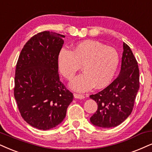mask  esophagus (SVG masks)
Returning a JSON list of instances; mask_svg holds the SVG:
<instances>
[{
  "instance_id": "obj_1",
  "label": "esophagus",
  "mask_w": 152,
  "mask_h": 152,
  "mask_svg": "<svg viewBox=\"0 0 152 152\" xmlns=\"http://www.w3.org/2000/svg\"><path fill=\"white\" fill-rule=\"evenodd\" d=\"M74 97L76 99H84L85 98V96L83 95H80V94H77V93H75L74 95Z\"/></svg>"
}]
</instances>
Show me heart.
<instances>
[{
    "label": "heart",
    "instance_id": "obj_1",
    "mask_svg": "<svg viewBox=\"0 0 152 152\" xmlns=\"http://www.w3.org/2000/svg\"><path fill=\"white\" fill-rule=\"evenodd\" d=\"M118 64L116 50L96 41L80 42L72 51L62 48L58 54L59 71L66 79L72 80L82 66L83 74L70 84L78 92L87 91L94 86L96 88L106 87L114 78Z\"/></svg>",
    "mask_w": 152,
    "mask_h": 152
}]
</instances>
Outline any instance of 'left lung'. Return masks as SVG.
I'll list each match as a JSON object with an SVG mask.
<instances>
[{
	"label": "left lung",
	"mask_w": 152,
	"mask_h": 152,
	"mask_svg": "<svg viewBox=\"0 0 152 152\" xmlns=\"http://www.w3.org/2000/svg\"><path fill=\"white\" fill-rule=\"evenodd\" d=\"M139 88L137 62L129 46L124 43L118 76L106 88L90 96L97 104V110L90 117V122L104 128L120 125L131 114Z\"/></svg>",
	"instance_id": "1"
}]
</instances>
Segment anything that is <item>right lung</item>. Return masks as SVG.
Wrapping results in <instances>:
<instances>
[{
    "label": "right lung",
    "mask_w": 152,
    "mask_h": 152,
    "mask_svg": "<svg viewBox=\"0 0 152 152\" xmlns=\"http://www.w3.org/2000/svg\"><path fill=\"white\" fill-rule=\"evenodd\" d=\"M65 36L43 31L25 44L15 69L14 96L30 126L50 130L64 120L74 95L59 80L58 54Z\"/></svg>",
    "instance_id": "add662e5"
}]
</instances>
